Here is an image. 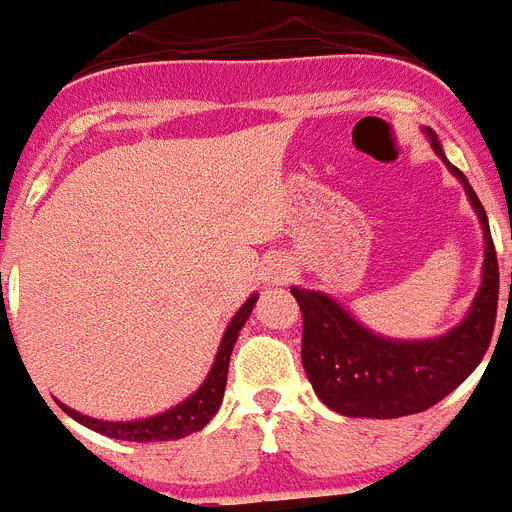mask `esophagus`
I'll list each match as a JSON object with an SVG mask.
<instances>
[{
	"label": "esophagus",
	"mask_w": 512,
	"mask_h": 512,
	"mask_svg": "<svg viewBox=\"0 0 512 512\" xmlns=\"http://www.w3.org/2000/svg\"><path fill=\"white\" fill-rule=\"evenodd\" d=\"M292 279V266L284 259H274L266 269V282L271 284H287Z\"/></svg>",
	"instance_id": "34e87169"
}]
</instances>
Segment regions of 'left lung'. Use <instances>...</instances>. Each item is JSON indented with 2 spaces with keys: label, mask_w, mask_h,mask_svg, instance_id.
I'll return each mask as SVG.
<instances>
[{
  "label": "left lung",
  "mask_w": 512,
  "mask_h": 512,
  "mask_svg": "<svg viewBox=\"0 0 512 512\" xmlns=\"http://www.w3.org/2000/svg\"><path fill=\"white\" fill-rule=\"evenodd\" d=\"M428 138L433 151L446 161L431 128ZM446 166L461 179L485 230L482 287L467 318L451 333L436 341H390L356 323L330 297L292 287L302 310V364L307 379L315 395L336 413L351 418H402L423 413L454 392L490 348L500 297L495 243L487 212L474 189L454 164L446 161Z\"/></svg>",
  "instance_id": "obj_1"
}]
</instances>
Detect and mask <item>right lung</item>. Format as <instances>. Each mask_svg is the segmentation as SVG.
Here are the masks:
<instances>
[{
  "mask_svg": "<svg viewBox=\"0 0 512 512\" xmlns=\"http://www.w3.org/2000/svg\"><path fill=\"white\" fill-rule=\"evenodd\" d=\"M253 305H256V295H253L241 310L235 312V318L230 320L228 330H225L223 343H220V348H217L212 372L207 374L205 384H202L200 390L194 392L189 400H184L182 405H176V408L166 410V413L156 415V418L130 420V423L94 420V418H87V415L76 413V410L66 408V405H61V402H58V405L63 408V413L71 415L74 420H79L81 425H87V428H92V431L97 433H104V436L120 438V441H138V443L176 441V438H184L194 431H202V428L210 423L212 415L217 413L220 402H223L225 382H228L230 354H233V346L235 341H238V330H241L243 323L248 320Z\"/></svg>",
  "mask_w": 512,
  "mask_h": 512,
  "instance_id": "obj_1",
  "label": "right lung"
}]
</instances>
